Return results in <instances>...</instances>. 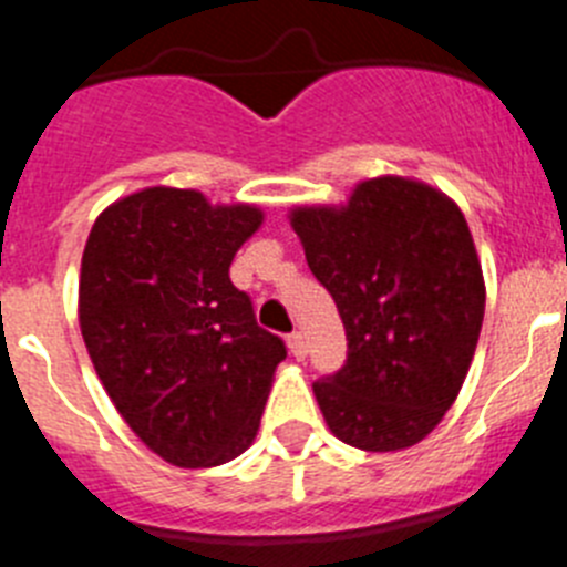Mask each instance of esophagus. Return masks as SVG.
Returning a JSON list of instances; mask_svg holds the SVG:
<instances>
[{
	"instance_id": "obj_1",
	"label": "esophagus",
	"mask_w": 567,
	"mask_h": 567,
	"mask_svg": "<svg viewBox=\"0 0 567 567\" xmlns=\"http://www.w3.org/2000/svg\"><path fill=\"white\" fill-rule=\"evenodd\" d=\"M287 343H289V352H292L295 358H298V360L307 358V338H303V334L292 332V334H289V338H287Z\"/></svg>"
}]
</instances>
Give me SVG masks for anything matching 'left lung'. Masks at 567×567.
I'll return each instance as SVG.
<instances>
[{
    "instance_id": "obj_1",
    "label": "left lung",
    "mask_w": 567,
    "mask_h": 567,
    "mask_svg": "<svg viewBox=\"0 0 567 567\" xmlns=\"http://www.w3.org/2000/svg\"><path fill=\"white\" fill-rule=\"evenodd\" d=\"M292 227L346 329L343 365L312 383L329 429L363 452L420 443L452 409L483 329V269L463 213L385 175L343 209H298Z\"/></svg>"
}]
</instances>
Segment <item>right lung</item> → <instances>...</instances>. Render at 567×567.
Masks as SVG:
<instances>
[{"label": "right lung", "mask_w": 567, "mask_h": 567, "mask_svg": "<svg viewBox=\"0 0 567 567\" xmlns=\"http://www.w3.org/2000/svg\"><path fill=\"white\" fill-rule=\"evenodd\" d=\"M264 215L150 187L90 229L79 323L96 374L144 445L178 468L238 457L260 425L287 343L229 280Z\"/></svg>", "instance_id": "1"}]
</instances>
